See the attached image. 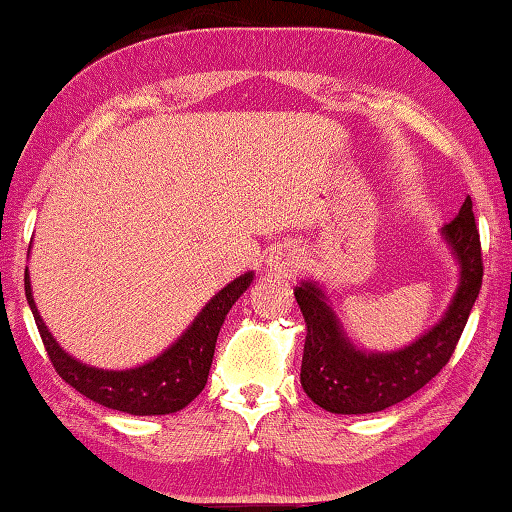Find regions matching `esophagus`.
Listing matches in <instances>:
<instances>
[{"label": "esophagus", "instance_id": "1", "mask_svg": "<svg viewBox=\"0 0 512 512\" xmlns=\"http://www.w3.org/2000/svg\"><path fill=\"white\" fill-rule=\"evenodd\" d=\"M303 249L296 245H278L272 249V254L267 256L269 272L278 276H289L298 272V267L303 265Z\"/></svg>", "mask_w": 512, "mask_h": 512}]
</instances>
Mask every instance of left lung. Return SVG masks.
<instances>
[{"instance_id":"8db88e82","label":"left lung","mask_w":512,"mask_h":512,"mask_svg":"<svg viewBox=\"0 0 512 512\" xmlns=\"http://www.w3.org/2000/svg\"><path fill=\"white\" fill-rule=\"evenodd\" d=\"M461 265V283L448 314L406 350L365 354L347 341L339 318L325 303V294L312 283L294 289L307 323L301 383L316 406L336 414H368L394 406L421 390L443 370L461 339L475 305L484 260L470 196L459 214L443 227Z\"/></svg>"}]
</instances>
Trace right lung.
<instances>
[{
  "mask_svg": "<svg viewBox=\"0 0 512 512\" xmlns=\"http://www.w3.org/2000/svg\"><path fill=\"white\" fill-rule=\"evenodd\" d=\"M254 274L247 272L234 283L211 298L205 310L198 314L189 330L173 343L167 352H162L158 359L140 365L133 370H98L89 368L73 356L66 354L55 343L51 332L46 330L42 316L37 314V307L28 283V272L24 276L26 301L31 305L35 316V325L40 330L42 343L46 347L48 359H51L55 372L73 388L100 403L104 408L129 412V414H169L178 412L194 401L207 383L211 361H214L216 339L223 325L227 312L231 310L240 294L252 283Z\"/></svg>",
  "mask_w": 512,
  "mask_h": 512,
  "instance_id": "right-lung-1",
  "label": "right lung"
}]
</instances>
